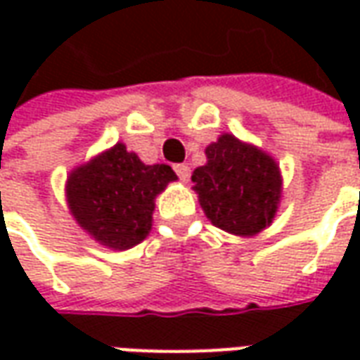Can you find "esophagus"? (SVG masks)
<instances>
[{"label":"esophagus","instance_id":"1","mask_svg":"<svg viewBox=\"0 0 360 360\" xmlns=\"http://www.w3.org/2000/svg\"><path fill=\"white\" fill-rule=\"evenodd\" d=\"M173 169H175V173H177V177L181 181H188V177H191V167L187 164H177Z\"/></svg>","mask_w":360,"mask_h":360}]
</instances>
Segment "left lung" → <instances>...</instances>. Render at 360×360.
Listing matches in <instances>:
<instances>
[{
    "instance_id": "obj_1",
    "label": "left lung",
    "mask_w": 360,
    "mask_h": 360,
    "mask_svg": "<svg viewBox=\"0 0 360 360\" xmlns=\"http://www.w3.org/2000/svg\"><path fill=\"white\" fill-rule=\"evenodd\" d=\"M206 158L208 164L193 173V188L212 224L245 237L270 226L281 195L276 162L231 134L212 142Z\"/></svg>"
}]
</instances>
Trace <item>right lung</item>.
<instances>
[{
  "instance_id": "1",
  "label": "right lung",
  "mask_w": 360,
  "mask_h": 360,
  "mask_svg": "<svg viewBox=\"0 0 360 360\" xmlns=\"http://www.w3.org/2000/svg\"><path fill=\"white\" fill-rule=\"evenodd\" d=\"M177 179L169 165H144L125 144L71 173L67 198L82 229L110 249H131L148 235L154 198Z\"/></svg>"
}]
</instances>
